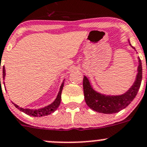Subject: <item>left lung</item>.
<instances>
[{
	"label": "left lung",
	"instance_id": "left-lung-1",
	"mask_svg": "<svg viewBox=\"0 0 147 147\" xmlns=\"http://www.w3.org/2000/svg\"><path fill=\"white\" fill-rule=\"evenodd\" d=\"M129 43L130 44L129 40ZM132 47V46H131ZM134 50V47H132ZM138 73L134 84L124 94L121 95H105L100 94L94 90L90 80L86 76L83 78V90L84 100L89 107L95 112L104 114H114L127 107L135 98L140 87L142 79V62L139 57Z\"/></svg>",
	"mask_w": 147,
	"mask_h": 147
}]
</instances>
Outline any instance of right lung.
<instances>
[{"label":"right lung","mask_w":147,"mask_h":147,"mask_svg":"<svg viewBox=\"0 0 147 147\" xmlns=\"http://www.w3.org/2000/svg\"><path fill=\"white\" fill-rule=\"evenodd\" d=\"M5 67H3V80L5 79ZM0 82H1V78H0ZM63 86H64V82L62 83L61 86H60V91H59L58 94H57L55 100L53 103H51L50 105H47V106H46L43 108H40V109H23V108L20 107L19 106H18L17 105H16V104L13 103V104L15 105V107H16V108H18V109H19V110L24 112V113H26V115H30V116L42 117V116H46V115H50L51 113L54 112L58 108V107L60 106V102H61V94H62V91H63Z\"/></svg>","instance_id":"obj_1"}]
</instances>
